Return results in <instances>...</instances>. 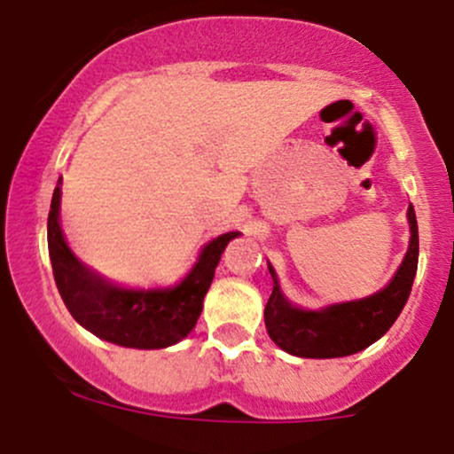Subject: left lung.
I'll return each instance as SVG.
<instances>
[{"label": "left lung", "instance_id": "8db88e82", "mask_svg": "<svg viewBox=\"0 0 454 454\" xmlns=\"http://www.w3.org/2000/svg\"><path fill=\"white\" fill-rule=\"evenodd\" d=\"M411 246L393 281L378 294L354 303L332 305L320 312L292 308L278 290L277 274H272V294L265 305V327L270 338L287 354L301 358H340L367 349L371 342L388 332L404 309L418 272L419 239L415 208L409 206Z\"/></svg>", "mask_w": 454, "mask_h": 454}]
</instances>
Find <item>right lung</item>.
Listing matches in <instances>:
<instances>
[{
    "mask_svg": "<svg viewBox=\"0 0 454 454\" xmlns=\"http://www.w3.org/2000/svg\"><path fill=\"white\" fill-rule=\"evenodd\" d=\"M59 200L61 191L57 186L48 215V248L59 294L74 320L103 340L136 349H162L189 336L223 248L239 232H226L210 241L189 277L173 290H121L90 272L70 253L59 226Z\"/></svg>",
    "mask_w": 454,
    "mask_h": 454,
    "instance_id": "add662e5",
    "label": "right lung"
}]
</instances>
